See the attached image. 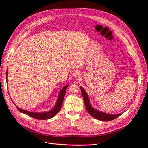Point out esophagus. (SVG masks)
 Listing matches in <instances>:
<instances>
[{"mask_svg":"<svg viewBox=\"0 0 148 148\" xmlns=\"http://www.w3.org/2000/svg\"><path fill=\"white\" fill-rule=\"evenodd\" d=\"M73 77L75 78L79 79V78H81V73H80L79 72V71H75V72L73 73Z\"/></svg>","mask_w":148,"mask_h":148,"instance_id":"esophagus-1","label":"esophagus"}]
</instances>
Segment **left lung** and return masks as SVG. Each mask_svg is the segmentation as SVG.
Listing matches in <instances>:
<instances>
[{"mask_svg":"<svg viewBox=\"0 0 148 148\" xmlns=\"http://www.w3.org/2000/svg\"><path fill=\"white\" fill-rule=\"evenodd\" d=\"M80 89H81V92L83 96V100L85 104V106H86V110H88V113L90 114L92 117L95 118L97 120H102V121H110L116 118L119 117L120 115H122V114H106L104 112H102L99 111L97 110H96L94 109L92 107V106L90 104V102H89V99L87 93L85 92L84 89L81 86L80 87Z\"/></svg>","mask_w":148,"mask_h":148,"instance_id":"8db88e82","label":"left lung"}]
</instances>
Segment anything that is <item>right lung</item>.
Returning a JSON list of instances; mask_svg holds the SVG:
<instances>
[{"mask_svg":"<svg viewBox=\"0 0 148 148\" xmlns=\"http://www.w3.org/2000/svg\"><path fill=\"white\" fill-rule=\"evenodd\" d=\"M7 71H8V70H7L6 75H7V74H8ZM6 80L7 82V76H6ZM68 86H69V85L67 84L61 89L60 92H59V96H58L57 101V103H56V106H54V107H53V109L52 110H49L48 112H42V113L33 112H29V111H28V110L21 109L19 108V107H16V108L18 109V110L20 112L27 115L31 117H33V118L36 119L47 120V119H49L51 118H52V117H54V116L58 112H59L60 110V109H61L62 106V103H63V101H64V98L65 92H66V88ZM13 104H15V103L13 102Z\"/></svg>","mask_w":148,"mask_h":148,"instance_id":"1","label":"right lung"}]
</instances>
